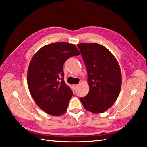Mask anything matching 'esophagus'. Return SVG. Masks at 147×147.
I'll list each match as a JSON object with an SVG mask.
<instances>
[{
	"mask_svg": "<svg viewBox=\"0 0 147 147\" xmlns=\"http://www.w3.org/2000/svg\"><path fill=\"white\" fill-rule=\"evenodd\" d=\"M78 86H79V85H78V84H74V89H77V87H78Z\"/></svg>",
	"mask_w": 147,
	"mask_h": 147,
	"instance_id": "esophagus-1",
	"label": "esophagus"
}]
</instances>
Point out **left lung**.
Returning <instances> with one entry per match:
<instances>
[{
  "instance_id": "obj_1",
  "label": "left lung",
  "mask_w": 147,
  "mask_h": 147,
  "mask_svg": "<svg viewBox=\"0 0 147 147\" xmlns=\"http://www.w3.org/2000/svg\"><path fill=\"white\" fill-rule=\"evenodd\" d=\"M88 71L89 91L80 100L88 111L105 112L117 99L122 84L121 70L115 57L103 45L77 44Z\"/></svg>"
}]
</instances>
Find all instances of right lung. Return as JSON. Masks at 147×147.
Segmentation results:
<instances>
[{"label": "right lung", "mask_w": 147, "mask_h": 147, "mask_svg": "<svg viewBox=\"0 0 147 147\" xmlns=\"http://www.w3.org/2000/svg\"><path fill=\"white\" fill-rule=\"evenodd\" d=\"M79 55L74 44L61 42L43 46L31 59L27 71L29 91L38 107L51 115H61L67 110L73 92L64 81L63 65Z\"/></svg>", "instance_id": "obj_1"}]
</instances>
